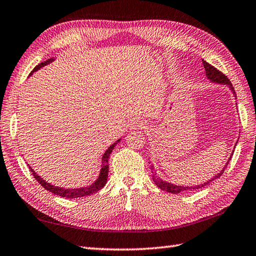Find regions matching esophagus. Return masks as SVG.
I'll list each match as a JSON object with an SVG mask.
<instances>
[{
    "label": "esophagus",
    "mask_w": 256,
    "mask_h": 256,
    "mask_svg": "<svg viewBox=\"0 0 256 256\" xmlns=\"http://www.w3.org/2000/svg\"><path fill=\"white\" fill-rule=\"evenodd\" d=\"M144 125H145V123L142 122V121H133L131 123V128H144Z\"/></svg>",
    "instance_id": "1"
}]
</instances>
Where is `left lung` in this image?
I'll return each mask as SVG.
<instances>
[{"label":"left lung","mask_w":256,"mask_h":256,"mask_svg":"<svg viewBox=\"0 0 256 256\" xmlns=\"http://www.w3.org/2000/svg\"><path fill=\"white\" fill-rule=\"evenodd\" d=\"M202 62H203L205 71H206V76H208V78H210L212 82H215V83H221V84H226V85H228V86L231 88V90H232L233 93H234V88L232 86V83H231V81H230L226 75L223 74L221 71H218V70L216 68H214L213 65L208 63L206 61H204V60H202ZM234 94H235V93H234ZM230 160H231V158H230ZM230 160H228V161H230ZM228 161L226 165H225L222 171L220 172L218 175H215V176H214L212 180H210V181L205 182L204 184L196 185V186H180V185H174V184H171V183H168V182H165V181H162L161 178H156V176H153V181H154L155 184L158 185V188H160L161 190H163V191H166V192H168V193L176 194V193H180V192L193 191V190H198V188H204V186H206L208 184H210L212 181H214V180H216V178H218L220 176H221V175H222L223 172H224L225 168L228 166Z\"/></svg>","instance_id":"8db88e82"}]
</instances>
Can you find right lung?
<instances>
[{
	"label": "right lung",
	"instance_id": "1",
	"mask_svg": "<svg viewBox=\"0 0 256 256\" xmlns=\"http://www.w3.org/2000/svg\"><path fill=\"white\" fill-rule=\"evenodd\" d=\"M52 61H53V58H50V60H48V61L40 63L38 65H36V66L34 68L32 73L35 72V71H38V68H41L42 66H44V65L51 63ZM32 73H31V74H32ZM118 141H120V140H118ZM118 141L113 143V144L111 145V146H110V148L106 150V152L104 153L103 158H102L101 172H100L98 178L96 181H95L92 185H90V186H86V188H71V190H70V188H58V186H55V185H51L50 183L45 182L43 178H40L38 175L33 171L31 166H28V168H30V171L32 172L34 178L36 180V181H38L40 184H41L45 190H48V191L52 192L53 194H56V195H58V196H62V198H76L88 196V195H91V194H93V193H95V192L100 191V190H101V188L104 186L105 183H106V181H108V158H110V154L112 153V151H113V148H114L115 145H116V144L118 143Z\"/></svg>",
	"mask_w": 256,
	"mask_h": 256
}]
</instances>
